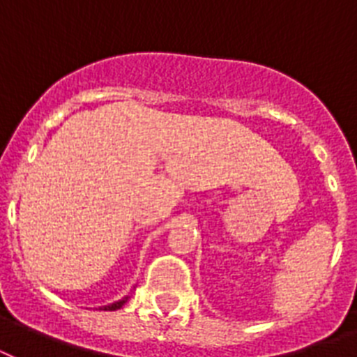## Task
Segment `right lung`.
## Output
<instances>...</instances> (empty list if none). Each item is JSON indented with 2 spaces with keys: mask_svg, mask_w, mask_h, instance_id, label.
<instances>
[{
  "mask_svg": "<svg viewBox=\"0 0 357 357\" xmlns=\"http://www.w3.org/2000/svg\"><path fill=\"white\" fill-rule=\"evenodd\" d=\"M126 302H128V296H126V298H122V300H119V302H114V304L105 305V307H102V310L103 311H116V310H120V307H122Z\"/></svg>",
  "mask_w": 357,
  "mask_h": 357,
  "instance_id": "right-lung-1",
  "label": "right lung"
}]
</instances>
